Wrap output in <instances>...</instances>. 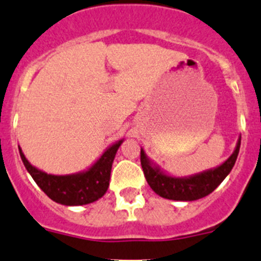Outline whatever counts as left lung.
<instances>
[{"mask_svg": "<svg viewBox=\"0 0 261 261\" xmlns=\"http://www.w3.org/2000/svg\"><path fill=\"white\" fill-rule=\"evenodd\" d=\"M240 145H241V138L237 140L233 153L223 163L191 176H171L161 169L158 164L153 163L143 148L140 150V162L146 181L155 194L169 200L192 201L205 198L206 195L212 194L228 176L236 163Z\"/></svg>", "mask_w": 261, "mask_h": 261, "instance_id": "left-lung-1", "label": "left lung"}]
</instances>
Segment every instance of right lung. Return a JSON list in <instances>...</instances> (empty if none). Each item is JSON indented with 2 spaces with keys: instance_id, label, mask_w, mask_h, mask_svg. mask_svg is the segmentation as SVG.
<instances>
[{
  "instance_id": "right-lung-1",
  "label": "right lung",
  "mask_w": 261,
  "mask_h": 261,
  "mask_svg": "<svg viewBox=\"0 0 261 261\" xmlns=\"http://www.w3.org/2000/svg\"><path fill=\"white\" fill-rule=\"evenodd\" d=\"M122 143L123 139L116 141L89 168L71 174H50L40 171L30 164L20 146L19 153L27 171L48 198L62 205L76 206L94 203L106 194L110 186L113 159Z\"/></svg>"
}]
</instances>
